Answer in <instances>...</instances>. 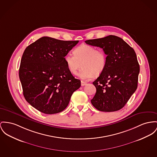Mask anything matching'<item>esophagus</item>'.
<instances>
[{
	"label": "esophagus",
	"instance_id": "1",
	"mask_svg": "<svg viewBox=\"0 0 157 157\" xmlns=\"http://www.w3.org/2000/svg\"><path fill=\"white\" fill-rule=\"evenodd\" d=\"M86 84H87L86 82H83V81H82V82H81V85H82V86H85V85H86Z\"/></svg>",
	"mask_w": 157,
	"mask_h": 157
}]
</instances>
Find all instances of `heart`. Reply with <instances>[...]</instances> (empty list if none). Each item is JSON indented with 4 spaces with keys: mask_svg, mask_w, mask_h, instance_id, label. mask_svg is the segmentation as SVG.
Returning <instances> with one entry per match:
<instances>
[{
    "mask_svg": "<svg viewBox=\"0 0 157 157\" xmlns=\"http://www.w3.org/2000/svg\"><path fill=\"white\" fill-rule=\"evenodd\" d=\"M74 54L68 53L64 57L70 71L73 74L83 67L78 76L85 80L103 73L107 64V55L104 51L89 44H82L74 49Z\"/></svg>",
    "mask_w": 157,
    "mask_h": 157,
    "instance_id": "obj_1",
    "label": "heart"
}]
</instances>
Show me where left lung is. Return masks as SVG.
I'll use <instances>...</instances> for the list:
<instances>
[{"label":"left lung","mask_w":157,"mask_h":157,"mask_svg":"<svg viewBox=\"0 0 157 157\" xmlns=\"http://www.w3.org/2000/svg\"><path fill=\"white\" fill-rule=\"evenodd\" d=\"M85 42L103 49L107 55L104 71L93 82L96 92L92 104L104 112L121 109L137 87L140 67L136 53L121 38L113 35Z\"/></svg>","instance_id":"8db88e82"}]
</instances>
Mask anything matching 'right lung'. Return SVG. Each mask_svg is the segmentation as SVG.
Instances as JSON below:
<instances>
[{
    "label": "right lung",
    "instance_id": "right-lung-1",
    "mask_svg": "<svg viewBox=\"0 0 157 157\" xmlns=\"http://www.w3.org/2000/svg\"><path fill=\"white\" fill-rule=\"evenodd\" d=\"M78 43L42 37L26 48L19 77L25 100L38 111L53 114L64 110L81 82L74 78L64 57Z\"/></svg>",
    "mask_w": 157,
    "mask_h": 157
}]
</instances>
